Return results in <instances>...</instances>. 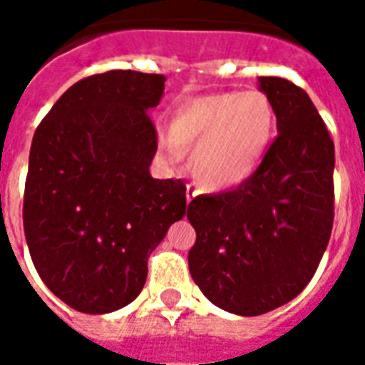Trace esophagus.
Segmentation results:
<instances>
[{
	"instance_id": "34e87169",
	"label": "esophagus",
	"mask_w": 365,
	"mask_h": 365,
	"mask_svg": "<svg viewBox=\"0 0 365 365\" xmlns=\"http://www.w3.org/2000/svg\"><path fill=\"white\" fill-rule=\"evenodd\" d=\"M195 195H197V191L193 190L191 185H187V187H185V199H187V203H191V201H193V197H195Z\"/></svg>"
}]
</instances>
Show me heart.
<instances>
[{
    "instance_id": "heart-1",
    "label": "heart",
    "mask_w": 365,
    "mask_h": 365,
    "mask_svg": "<svg viewBox=\"0 0 365 365\" xmlns=\"http://www.w3.org/2000/svg\"><path fill=\"white\" fill-rule=\"evenodd\" d=\"M274 103L258 90L219 91L182 103L168 123L166 154H190L199 187L232 190L256 174L275 138Z\"/></svg>"
}]
</instances>
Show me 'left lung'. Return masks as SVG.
Segmentation results:
<instances>
[{
    "label": "left lung",
    "mask_w": 365,
    "mask_h": 365,
    "mask_svg": "<svg viewBox=\"0 0 365 365\" xmlns=\"http://www.w3.org/2000/svg\"><path fill=\"white\" fill-rule=\"evenodd\" d=\"M274 103L277 138L237 190L187 205L197 232L190 274L222 311L258 317L305 289L329 245L334 219V143L305 91L258 78Z\"/></svg>",
    "instance_id": "8db88e82"
}]
</instances>
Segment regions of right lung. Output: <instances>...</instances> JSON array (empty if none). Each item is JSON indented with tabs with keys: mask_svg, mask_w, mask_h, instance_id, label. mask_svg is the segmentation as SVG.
Listing matches in <instances>:
<instances>
[{
	"mask_svg": "<svg viewBox=\"0 0 365 365\" xmlns=\"http://www.w3.org/2000/svg\"><path fill=\"white\" fill-rule=\"evenodd\" d=\"M166 78L111 70L74 83L36 128L23 225L44 285L103 314L143 291L152 250L185 215L182 180H154L148 111Z\"/></svg>",
	"mask_w": 365,
	"mask_h": 365,
	"instance_id": "right-lung-1",
	"label": "right lung"
}]
</instances>
